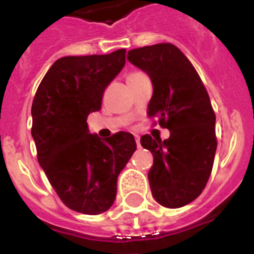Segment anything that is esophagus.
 Masks as SVG:
<instances>
[{
	"label": "esophagus",
	"mask_w": 254,
	"mask_h": 254,
	"mask_svg": "<svg viewBox=\"0 0 254 254\" xmlns=\"http://www.w3.org/2000/svg\"><path fill=\"white\" fill-rule=\"evenodd\" d=\"M134 140H136V143H137V146L140 147L141 145H140V137H138V136H136V137H134Z\"/></svg>",
	"instance_id": "esophagus-1"
}]
</instances>
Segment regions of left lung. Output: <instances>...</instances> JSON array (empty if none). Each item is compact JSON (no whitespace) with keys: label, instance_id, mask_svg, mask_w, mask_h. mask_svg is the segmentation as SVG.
<instances>
[{"label":"left lung","instance_id":"left-lung-1","mask_svg":"<svg viewBox=\"0 0 254 254\" xmlns=\"http://www.w3.org/2000/svg\"><path fill=\"white\" fill-rule=\"evenodd\" d=\"M127 60L151 78L147 114L170 131L164 141L141 137L154 156L147 174L152 196L165 207L188 205L206 187L216 152V117L207 90L193 64L170 43L132 49Z\"/></svg>","mask_w":254,"mask_h":254}]
</instances>
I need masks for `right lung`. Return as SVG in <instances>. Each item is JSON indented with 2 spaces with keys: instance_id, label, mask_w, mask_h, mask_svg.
Masks as SVG:
<instances>
[{
  "instance_id": "1",
  "label": "right lung",
  "mask_w": 254,
  "mask_h": 254,
  "mask_svg": "<svg viewBox=\"0 0 254 254\" xmlns=\"http://www.w3.org/2000/svg\"><path fill=\"white\" fill-rule=\"evenodd\" d=\"M125 64L126 49L62 57L48 69L33 100L38 161L61 201L76 212L98 215L111 208L118 176L137 147L128 132L102 140L86 123Z\"/></svg>"
}]
</instances>
